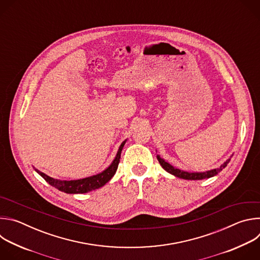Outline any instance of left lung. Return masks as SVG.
<instances>
[{"instance_id":"8db88e82","label":"left lung","mask_w":260,"mask_h":260,"mask_svg":"<svg viewBox=\"0 0 260 260\" xmlns=\"http://www.w3.org/2000/svg\"><path fill=\"white\" fill-rule=\"evenodd\" d=\"M160 166L170 174L174 175L175 177L184 179V180H203V179H208L211 177H214L216 175H218L219 172H221L223 170L228 164L230 162L231 158L233 157V154L230 156V158H228L223 164H222L220 167L213 169V170H209V171H205V172H188V171H184V170H180L178 168H175L174 166H172L170 162L166 161L164 158L160 157L159 154L156 155Z\"/></svg>"}]
</instances>
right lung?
<instances>
[{
  "mask_svg": "<svg viewBox=\"0 0 260 260\" xmlns=\"http://www.w3.org/2000/svg\"><path fill=\"white\" fill-rule=\"evenodd\" d=\"M125 143H126V140H124L120 144L114 159L112 160V162H111V165L108 168H106L103 172H101L96 175L87 177V178L78 179V180H60V179H55L50 176H47L46 174L40 172L39 170H37L35 167H32V168L46 182H48L51 186L55 187L56 189H58L64 193H70V194L86 193V192L95 190V189L104 186L107 182H109L111 179H112V177L115 175V173L117 171L122 148Z\"/></svg>",
  "mask_w": 260,
  "mask_h": 260,
  "instance_id": "right-lung-1",
  "label": "right lung"
}]
</instances>
